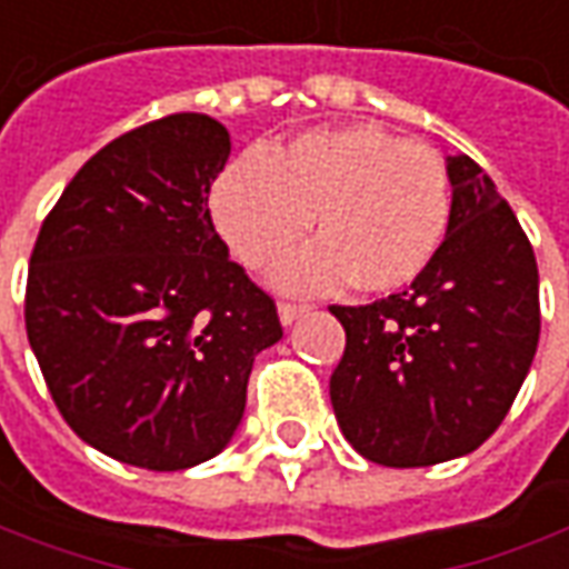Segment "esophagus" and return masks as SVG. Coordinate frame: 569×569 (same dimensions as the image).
<instances>
[{"mask_svg":"<svg viewBox=\"0 0 569 569\" xmlns=\"http://www.w3.org/2000/svg\"><path fill=\"white\" fill-rule=\"evenodd\" d=\"M280 320L283 323H292V320H299L301 315H308L311 311V305H301V301H280Z\"/></svg>","mask_w":569,"mask_h":569,"instance_id":"esophagus-1","label":"esophagus"}]
</instances>
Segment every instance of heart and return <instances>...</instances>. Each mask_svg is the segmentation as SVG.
Returning <instances> with one entry per match:
<instances>
[{
    "mask_svg": "<svg viewBox=\"0 0 569 569\" xmlns=\"http://www.w3.org/2000/svg\"><path fill=\"white\" fill-rule=\"evenodd\" d=\"M211 218L233 254L270 270L317 239L277 280L327 292L355 280L365 292L415 283L436 261L451 223V180L430 146L377 123L308 130L273 154H242L220 173Z\"/></svg>",
    "mask_w": 569,
    "mask_h": 569,
    "instance_id": "b5f03b06",
    "label": "heart"
}]
</instances>
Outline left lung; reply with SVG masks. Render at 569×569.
<instances>
[{
  "label": "left lung",
  "mask_w": 569,
  "mask_h": 569,
  "mask_svg": "<svg viewBox=\"0 0 569 569\" xmlns=\"http://www.w3.org/2000/svg\"><path fill=\"white\" fill-rule=\"evenodd\" d=\"M451 223L405 292L330 305L346 351L336 420L382 467H430L479 448L511 411L539 346V268L520 220L473 158H448Z\"/></svg>",
  "instance_id": "8db88e82"
}]
</instances>
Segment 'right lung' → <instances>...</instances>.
Segmentation results:
<instances>
[{"label": "right lung", "instance_id": "add662e5", "mask_svg": "<svg viewBox=\"0 0 569 569\" xmlns=\"http://www.w3.org/2000/svg\"><path fill=\"white\" fill-rule=\"evenodd\" d=\"M227 127L168 114L73 173L30 254L24 323L56 408L83 442L146 470H187L233 439L254 355L283 327L230 261L208 192Z\"/></svg>", "mask_w": 569, "mask_h": 569}]
</instances>
